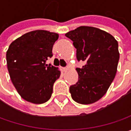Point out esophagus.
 <instances>
[{
    "instance_id": "esophagus-1",
    "label": "esophagus",
    "mask_w": 131,
    "mask_h": 131,
    "mask_svg": "<svg viewBox=\"0 0 131 131\" xmlns=\"http://www.w3.org/2000/svg\"><path fill=\"white\" fill-rule=\"evenodd\" d=\"M60 70H61V71H63V72H66V71H67L68 70V68H60Z\"/></svg>"
}]
</instances>
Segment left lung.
<instances>
[{
	"mask_svg": "<svg viewBox=\"0 0 131 131\" xmlns=\"http://www.w3.org/2000/svg\"><path fill=\"white\" fill-rule=\"evenodd\" d=\"M77 49V58L85 62L76 68L78 82L70 87L74 101L90 104L107 92L117 71L118 42L113 36L94 27L81 26L66 33Z\"/></svg>",
	"mask_w": 131,
	"mask_h": 131,
	"instance_id": "8db88e82",
	"label": "left lung"
}]
</instances>
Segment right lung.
Wrapping results in <instances>:
<instances>
[{
	"instance_id": "right-lung-1",
	"label": "right lung",
	"mask_w": 131,
	"mask_h": 131,
	"mask_svg": "<svg viewBox=\"0 0 131 131\" xmlns=\"http://www.w3.org/2000/svg\"><path fill=\"white\" fill-rule=\"evenodd\" d=\"M59 35L37 30L12 42L6 52L11 80L20 96L36 104L47 102L52 96L53 84L60 76L57 67L46 64L52 56V47Z\"/></svg>"
}]
</instances>
